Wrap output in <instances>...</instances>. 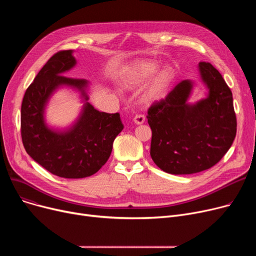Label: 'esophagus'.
<instances>
[{
  "label": "esophagus",
  "instance_id": "1",
  "mask_svg": "<svg viewBox=\"0 0 256 256\" xmlns=\"http://www.w3.org/2000/svg\"><path fill=\"white\" fill-rule=\"evenodd\" d=\"M132 121L135 124H142L145 121V116L144 115H136L135 117H134Z\"/></svg>",
  "mask_w": 256,
  "mask_h": 256
}]
</instances>
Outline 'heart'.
<instances>
[{"label":"heart","mask_w":256,"mask_h":256,"mask_svg":"<svg viewBox=\"0 0 256 256\" xmlns=\"http://www.w3.org/2000/svg\"><path fill=\"white\" fill-rule=\"evenodd\" d=\"M158 64L152 61H137L128 65L122 76V85L128 89H134L143 85L156 70ZM174 78L170 68L160 70L150 78L145 86L142 98L146 102H154L162 100L169 91Z\"/></svg>","instance_id":"1"}]
</instances>
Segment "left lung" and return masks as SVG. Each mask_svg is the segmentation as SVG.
<instances>
[{
	"label": "left lung",
	"instance_id": "1",
	"mask_svg": "<svg viewBox=\"0 0 256 256\" xmlns=\"http://www.w3.org/2000/svg\"><path fill=\"white\" fill-rule=\"evenodd\" d=\"M199 72L208 89L206 98L193 104L188 102L193 83L184 80L147 112L152 132L150 156L167 173L192 174L210 169L236 138L232 90L210 63L200 62Z\"/></svg>",
	"mask_w": 256,
	"mask_h": 256
}]
</instances>
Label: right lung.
<instances>
[{
  "label": "right lung",
  "instance_id": "obj_1",
  "mask_svg": "<svg viewBox=\"0 0 256 256\" xmlns=\"http://www.w3.org/2000/svg\"><path fill=\"white\" fill-rule=\"evenodd\" d=\"M76 64L72 50L56 52L26 90L22 102L20 130L26 154L54 176L64 178H83L96 173L124 130L118 113L100 112L87 102L85 78L62 76ZM61 86L78 90L86 102L72 128L55 131L46 126L43 114L52 92Z\"/></svg>",
  "mask_w": 256,
  "mask_h": 256
}]
</instances>
